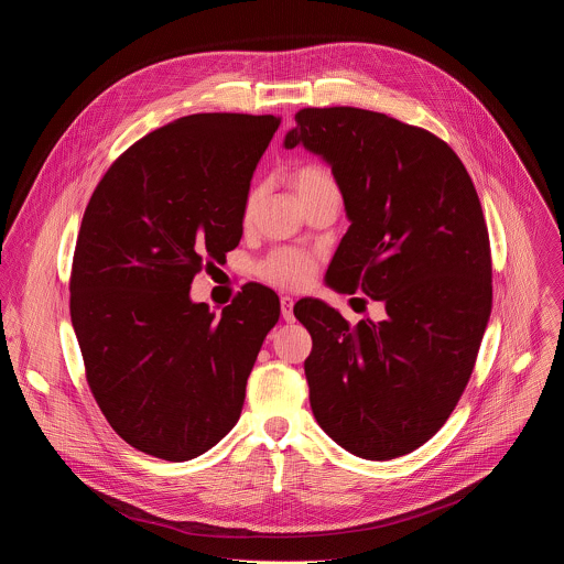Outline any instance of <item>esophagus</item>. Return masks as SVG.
Instances as JSON below:
<instances>
[{"label":"esophagus","mask_w":564,"mask_h":564,"mask_svg":"<svg viewBox=\"0 0 564 564\" xmlns=\"http://www.w3.org/2000/svg\"><path fill=\"white\" fill-rule=\"evenodd\" d=\"M292 307H294V299L292 296H281V316L288 321V324H292V321H294Z\"/></svg>","instance_id":"obj_1"}]
</instances>
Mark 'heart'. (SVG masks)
Here are the masks:
<instances>
[{
	"mask_svg": "<svg viewBox=\"0 0 564 564\" xmlns=\"http://www.w3.org/2000/svg\"><path fill=\"white\" fill-rule=\"evenodd\" d=\"M292 185L299 198H307L314 192L335 185L333 176L318 165H299L292 172ZM254 207V194L248 200V209ZM316 263L310 254L299 250H279L261 263V276L279 288H303L314 276Z\"/></svg>",
	"mask_w": 564,
	"mask_h": 564,
	"instance_id": "heart-1",
	"label": "heart"
}]
</instances>
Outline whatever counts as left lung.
<instances>
[{
  "label": "left lung",
  "instance_id": "obj_1",
  "mask_svg": "<svg viewBox=\"0 0 564 564\" xmlns=\"http://www.w3.org/2000/svg\"><path fill=\"white\" fill-rule=\"evenodd\" d=\"M283 147L324 158L350 227L326 272L330 288L381 301L357 326L301 299L314 420L341 448L392 459L426 444L468 383L491 316L489 231L457 153L386 113L301 109Z\"/></svg>",
  "mask_w": 564,
  "mask_h": 564
}]
</instances>
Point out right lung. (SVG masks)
Returning a JSON list of instances; mask_svg holds the SVG:
<instances>
[{"instance_id":"1","label":"right lung","mask_w":564,"mask_h":564,"mask_svg":"<svg viewBox=\"0 0 564 564\" xmlns=\"http://www.w3.org/2000/svg\"><path fill=\"white\" fill-rule=\"evenodd\" d=\"M281 120L194 113L129 147L96 187L70 272V324L87 381L133 448L187 462L238 422L279 296L246 285L194 303V276L243 236L250 181Z\"/></svg>"}]
</instances>
